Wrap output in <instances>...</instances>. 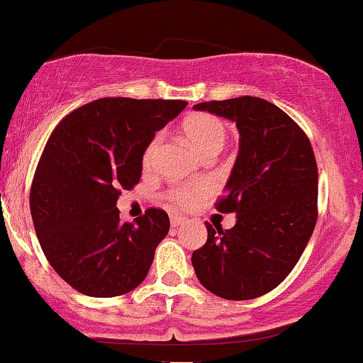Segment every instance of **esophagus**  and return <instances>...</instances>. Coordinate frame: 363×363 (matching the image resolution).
I'll return each mask as SVG.
<instances>
[{
    "label": "esophagus",
    "instance_id": "1",
    "mask_svg": "<svg viewBox=\"0 0 363 363\" xmlns=\"http://www.w3.org/2000/svg\"><path fill=\"white\" fill-rule=\"evenodd\" d=\"M182 222H184V218H182V216H177V215L170 216V225H172V227H179Z\"/></svg>",
    "mask_w": 363,
    "mask_h": 363
}]
</instances>
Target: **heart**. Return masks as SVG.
<instances>
[{"label": "heart", "instance_id": "b5f03b06", "mask_svg": "<svg viewBox=\"0 0 363 363\" xmlns=\"http://www.w3.org/2000/svg\"><path fill=\"white\" fill-rule=\"evenodd\" d=\"M182 133H184L186 138L189 140V143L198 150L199 155H203L205 158L216 155V153L225 147L228 136L227 126L223 124V121H220L213 114H206V112L189 116V118L182 123ZM160 145L162 135L158 133V135H155L148 141L147 147H145V169H150L153 165V162H155V158L158 155V150H160ZM206 193V186L186 184L170 187L167 193H165V198H167V201L172 203L174 206L182 208V210H189V208H194L198 205Z\"/></svg>", "mask_w": 363, "mask_h": 363}]
</instances>
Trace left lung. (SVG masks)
I'll return each mask as SVG.
<instances>
[{
  "label": "left lung",
  "mask_w": 363,
  "mask_h": 363,
  "mask_svg": "<svg viewBox=\"0 0 363 363\" xmlns=\"http://www.w3.org/2000/svg\"><path fill=\"white\" fill-rule=\"evenodd\" d=\"M234 121L240 148L220 213H237L232 228H213L193 252L194 272L206 290L227 301L261 297L289 277L318 222V164L303 129L286 112L259 97L201 102Z\"/></svg>",
  "instance_id": "1"
}]
</instances>
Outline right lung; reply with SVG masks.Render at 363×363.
Masks as SVG:
<instances>
[{"label":"right lung","mask_w":363,"mask_h":363,"mask_svg":"<svg viewBox=\"0 0 363 363\" xmlns=\"http://www.w3.org/2000/svg\"><path fill=\"white\" fill-rule=\"evenodd\" d=\"M184 101L106 97L78 107L57 124L37 164L30 213L54 272L89 297H118L147 278L169 215L148 208L121 222V191L133 189L143 152Z\"/></svg>","instance_id":"obj_1"}]
</instances>
